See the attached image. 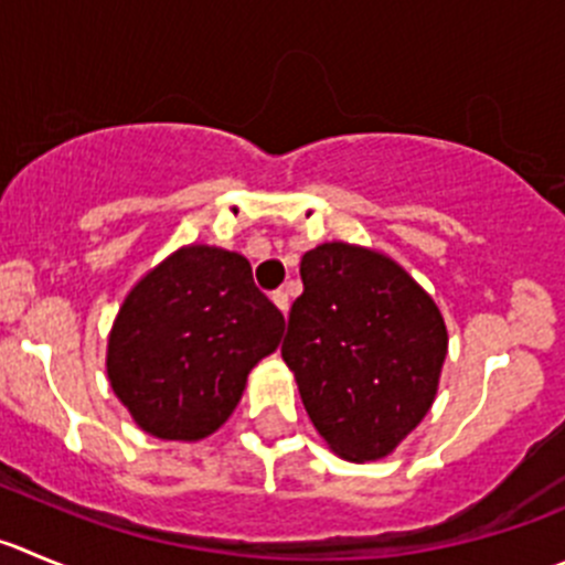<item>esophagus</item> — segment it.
<instances>
[{"instance_id": "1", "label": "esophagus", "mask_w": 565, "mask_h": 565, "mask_svg": "<svg viewBox=\"0 0 565 565\" xmlns=\"http://www.w3.org/2000/svg\"><path fill=\"white\" fill-rule=\"evenodd\" d=\"M271 302L277 305V308L282 310V313H288V308H291V299H288L286 291H274L271 294Z\"/></svg>"}]
</instances>
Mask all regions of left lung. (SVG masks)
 I'll use <instances>...</instances> for the list:
<instances>
[{
	"label": "left lung",
	"mask_w": 565,
	"mask_h": 565,
	"mask_svg": "<svg viewBox=\"0 0 565 565\" xmlns=\"http://www.w3.org/2000/svg\"><path fill=\"white\" fill-rule=\"evenodd\" d=\"M282 360L321 438L349 460H377L416 429L438 391L447 327L422 288L377 252H305Z\"/></svg>",
	"instance_id": "left-lung-1"
}]
</instances>
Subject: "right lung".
Wrapping results in <instances>:
<instances>
[{
	"label": "right lung",
	"instance_id": "1",
	"mask_svg": "<svg viewBox=\"0 0 565 565\" xmlns=\"http://www.w3.org/2000/svg\"><path fill=\"white\" fill-rule=\"evenodd\" d=\"M282 327L246 257L185 246L149 271L118 310L107 377L149 435L199 440L227 422L246 374L277 349Z\"/></svg>",
	"mask_w": 565,
	"mask_h": 565
}]
</instances>
